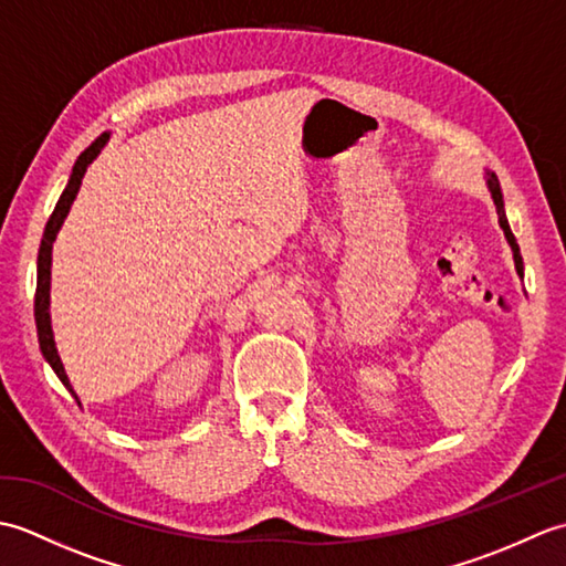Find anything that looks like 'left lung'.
<instances>
[{
	"instance_id": "8db88e82",
	"label": "left lung",
	"mask_w": 566,
	"mask_h": 566,
	"mask_svg": "<svg viewBox=\"0 0 566 566\" xmlns=\"http://www.w3.org/2000/svg\"><path fill=\"white\" fill-rule=\"evenodd\" d=\"M486 185H489V191H491V199H494L496 203V213H499V223L503 228V233H506V240L509 245L513 250V260H515V272H518L523 276V258H521V248L518 243H515V235L511 233V226H509V219H506V209H503V195H501V185H499V177L494 172H486Z\"/></svg>"
}]
</instances>
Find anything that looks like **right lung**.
Here are the masks:
<instances>
[{"instance_id":"1","label":"right lung","mask_w":566,"mask_h":566,"mask_svg":"<svg viewBox=\"0 0 566 566\" xmlns=\"http://www.w3.org/2000/svg\"><path fill=\"white\" fill-rule=\"evenodd\" d=\"M106 140H109V134H102L77 158L75 167H72V175L67 179V187L63 189V195H60L55 209L51 213V219H48V223H45L43 240H41V248H39V280H35V302H33L35 328H39V345H41V353L45 357V363L53 367L57 379L65 384V389L72 396H75V399H77V394H75V389H72V384H70V379L65 375L63 363H60L57 347H55V340H53V328H51V262H53V243H55V235L60 231V226H63L65 216H67V211L72 207V201H75V197H77L84 172H87V167L92 165V160L102 153V148L106 146ZM77 403H80V399H77Z\"/></svg>"}]
</instances>
